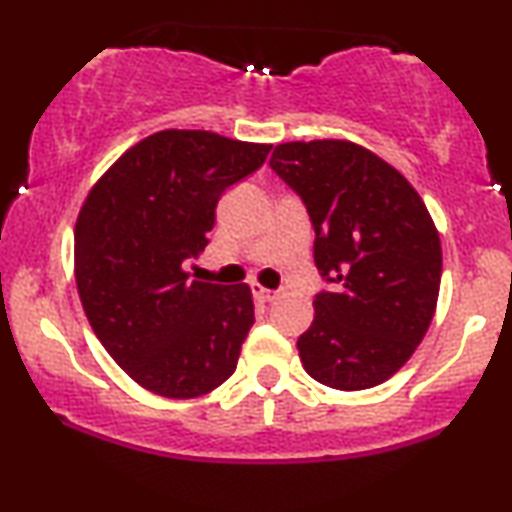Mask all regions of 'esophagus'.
Returning a JSON list of instances; mask_svg holds the SVG:
<instances>
[{"instance_id": "esophagus-1", "label": "esophagus", "mask_w": 512, "mask_h": 512, "mask_svg": "<svg viewBox=\"0 0 512 512\" xmlns=\"http://www.w3.org/2000/svg\"><path fill=\"white\" fill-rule=\"evenodd\" d=\"M252 295H255L257 303H272L276 298V291H269V288L260 286V283H252Z\"/></svg>"}]
</instances>
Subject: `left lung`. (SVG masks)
<instances>
[{
    "label": "left lung",
    "instance_id": "obj_1",
    "mask_svg": "<svg viewBox=\"0 0 512 512\" xmlns=\"http://www.w3.org/2000/svg\"><path fill=\"white\" fill-rule=\"evenodd\" d=\"M269 166L305 202L315 264L334 291L315 298L298 338L305 372L338 391L391 379L432 324L441 240L422 197L384 159L350 140L276 145Z\"/></svg>",
    "mask_w": 512,
    "mask_h": 512
}]
</instances>
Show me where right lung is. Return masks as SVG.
I'll list each match as a JSON object with an SVG mask.
<instances>
[{
  "label": "right lung",
  "mask_w": 512,
  "mask_h": 512,
  "mask_svg": "<svg viewBox=\"0 0 512 512\" xmlns=\"http://www.w3.org/2000/svg\"><path fill=\"white\" fill-rule=\"evenodd\" d=\"M272 145L209 131H159L126 150L92 186L76 221V286L116 365L147 391L195 398L236 372L255 322L245 283L188 281L209 243L224 190Z\"/></svg>",
  "instance_id": "add662e5"
}]
</instances>
